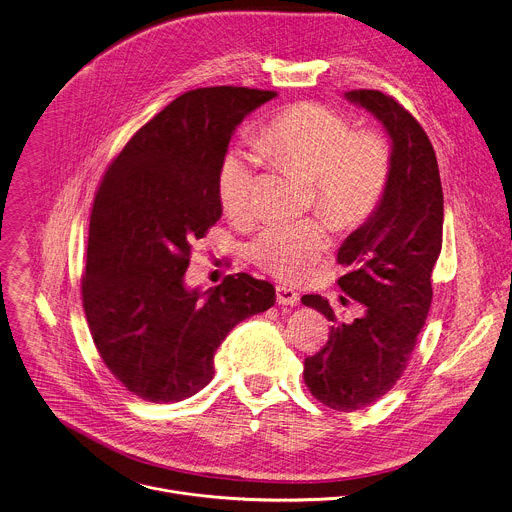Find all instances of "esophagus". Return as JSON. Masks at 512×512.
Segmentation results:
<instances>
[{
	"mask_svg": "<svg viewBox=\"0 0 512 512\" xmlns=\"http://www.w3.org/2000/svg\"><path fill=\"white\" fill-rule=\"evenodd\" d=\"M276 301L278 305H297L299 303V293L293 289V287H287V285H278L276 287Z\"/></svg>",
	"mask_w": 512,
	"mask_h": 512,
	"instance_id": "1",
	"label": "esophagus"
}]
</instances>
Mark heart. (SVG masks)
<instances>
[{
	"instance_id": "1",
	"label": "heart",
	"mask_w": 512,
	"mask_h": 512,
	"mask_svg": "<svg viewBox=\"0 0 512 512\" xmlns=\"http://www.w3.org/2000/svg\"><path fill=\"white\" fill-rule=\"evenodd\" d=\"M258 152L311 179V205L339 230L362 225L380 205L390 152L382 138L356 134L354 126L321 103H297L278 111L256 138ZM258 156L232 148L219 164L217 195L225 215L236 223L256 217ZM331 244L323 217L266 221L248 242V256L280 278H305Z\"/></svg>"
}]
</instances>
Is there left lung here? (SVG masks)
Returning <instances> with one entry per match:
<instances>
[{
    "label": "left lung",
    "mask_w": 512,
    "mask_h": 512,
    "mask_svg": "<svg viewBox=\"0 0 512 512\" xmlns=\"http://www.w3.org/2000/svg\"><path fill=\"white\" fill-rule=\"evenodd\" d=\"M346 99L368 109L390 138L384 197L337 252L346 268L337 285L362 305V315L344 323L321 295L301 301L333 323L325 346L305 358V384L325 407L352 413L384 396L411 360L433 299L443 191L435 150L399 101L374 89L348 91Z\"/></svg>",
    "instance_id": "obj_1"
}]
</instances>
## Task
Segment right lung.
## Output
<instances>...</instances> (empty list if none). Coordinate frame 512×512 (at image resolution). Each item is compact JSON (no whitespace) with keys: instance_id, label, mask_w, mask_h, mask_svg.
<instances>
[{"instance_id":"right-lung-1","label":"right lung","mask_w":512,"mask_h":512,"mask_svg":"<svg viewBox=\"0 0 512 512\" xmlns=\"http://www.w3.org/2000/svg\"><path fill=\"white\" fill-rule=\"evenodd\" d=\"M276 97L248 87L193 89L124 146L95 193L83 309L95 348L132 394L179 403L213 378V356L240 321L276 301L268 280L185 285L191 246L221 217L219 164L250 111Z\"/></svg>"}]
</instances>
